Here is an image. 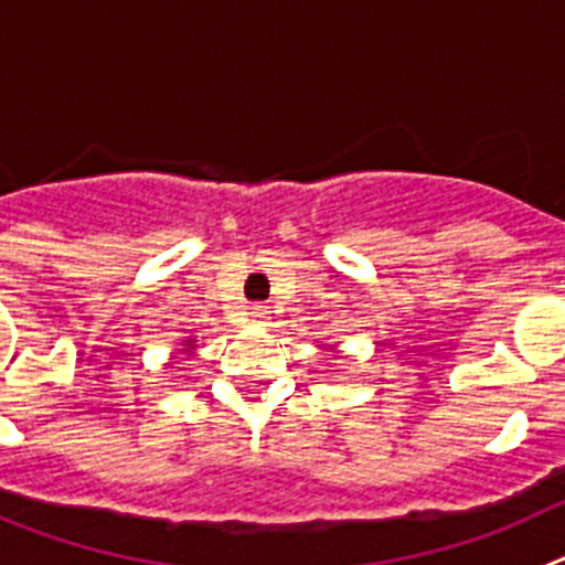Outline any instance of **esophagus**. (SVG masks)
<instances>
[{"label":"esophagus","instance_id":"34e87169","mask_svg":"<svg viewBox=\"0 0 565 565\" xmlns=\"http://www.w3.org/2000/svg\"><path fill=\"white\" fill-rule=\"evenodd\" d=\"M253 320H256V323H267V320H270V309L267 307H262V303H258V307H253Z\"/></svg>","mask_w":565,"mask_h":565}]
</instances>
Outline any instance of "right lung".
Wrapping results in <instances>:
<instances>
[{
  "mask_svg": "<svg viewBox=\"0 0 565 565\" xmlns=\"http://www.w3.org/2000/svg\"><path fill=\"white\" fill-rule=\"evenodd\" d=\"M182 345H185V349H180V352H194L196 340L194 338H185V340H182Z\"/></svg>",
  "mask_w": 565,
  "mask_h": 565,
  "instance_id": "right-lung-1",
  "label": "right lung"
}]
</instances>
